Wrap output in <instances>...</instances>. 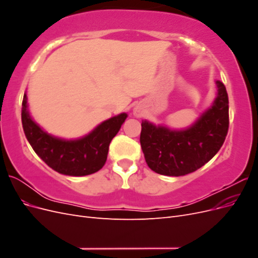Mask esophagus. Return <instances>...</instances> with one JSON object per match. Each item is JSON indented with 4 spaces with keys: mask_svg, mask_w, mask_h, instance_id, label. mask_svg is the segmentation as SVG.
Instances as JSON below:
<instances>
[{
    "mask_svg": "<svg viewBox=\"0 0 258 258\" xmlns=\"http://www.w3.org/2000/svg\"><path fill=\"white\" fill-rule=\"evenodd\" d=\"M135 114L137 115V116H141L142 115V108L141 107H140V106H138V107H136L135 108Z\"/></svg>",
    "mask_w": 258,
    "mask_h": 258,
    "instance_id": "34e87169",
    "label": "esophagus"
}]
</instances>
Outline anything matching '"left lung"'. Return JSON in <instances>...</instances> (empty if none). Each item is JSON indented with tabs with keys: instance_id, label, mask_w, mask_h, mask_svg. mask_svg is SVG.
<instances>
[{
	"instance_id": "1",
	"label": "left lung",
	"mask_w": 258,
	"mask_h": 258,
	"mask_svg": "<svg viewBox=\"0 0 258 258\" xmlns=\"http://www.w3.org/2000/svg\"><path fill=\"white\" fill-rule=\"evenodd\" d=\"M213 104L184 129L156 126L142 120L140 136L147 166L156 173L181 176L194 172L212 159L222 147L229 126L228 95L221 81Z\"/></svg>"
}]
</instances>
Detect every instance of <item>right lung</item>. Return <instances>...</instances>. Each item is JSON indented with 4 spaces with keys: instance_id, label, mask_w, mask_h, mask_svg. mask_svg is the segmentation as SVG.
Masks as SVG:
<instances>
[{
    "instance_id": "right-lung-1",
    "label": "right lung",
    "mask_w": 258,
    "mask_h": 258,
    "mask_svg": "<svg viewBox=\"0 0 258 258\" xmlns=\"http://www.w3.org/2000/svg\"><path fill=\"white\" fill-rule=\"evenodd\" d=\"M127 117L126 113H121L101 122L88 135L67 140L48 134L33 120L28 108L27 92L22 100V128L30 145L48 167L70 176L89 175L104 166L108 146Z\"/></svg>"
}]
</instances>
